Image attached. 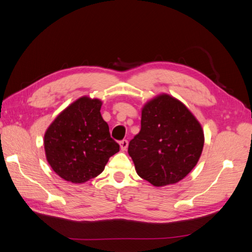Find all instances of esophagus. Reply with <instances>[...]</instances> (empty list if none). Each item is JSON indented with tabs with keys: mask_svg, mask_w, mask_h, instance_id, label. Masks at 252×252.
I'll list each match as a JSON object with an SVG mask.
<instances>
[{
	"mask_svg": "<svg viewBox=\"0 0 252 252\" xmlns=\"http://www.w3.org/2000/svg\"><path fill=\"white\" fill-rule=\"evenodd\" d=\"M120 146H121L122 150H126L127 147H128V141L127 140H122L120 142Z\"/></svg>",
	"mask_w": 252,
	"mask_h": 252,
	"instance_id": "1",
	"label": "esophagus"
}]
</instances>
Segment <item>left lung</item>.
<instances>
[{
    "label": "left lung",
    "instance_id": "8db88e82",
    "mask_svg": "<svg viewBox=\"0 0 252 252\" xmlns=\"http://www.w3.org/2000/svg\"><path fill=\"white\" fill-rule=\"evenodd\" d=\"M204 132L186 106L168 94L148 102L142 110L141 130L129 142L136 173L154 186L178 183L201 157Z\"/></svg>",
    "mask_w": 252,
    "mask_h": 252
}]
</instances>
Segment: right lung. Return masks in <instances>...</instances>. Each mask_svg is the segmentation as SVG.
Listing matches in <instances>:
<instances>
[{"label": "right lung", "instance_id": "1", "mask_svg": "<svg viewBox=\"0 0 252 252\" xmlns=\"http://www.w3.org/2000/svg\"><path fill=\"white\" fill-rule=\"evenodd\" d=\"M101 106L97 98L83 96L61 112L45 133L47 161L62 179L81 184L95 178L120 150L101 116Z\"/></svg>", "mask_w": 252, "mask_h": 252}]
</instances>
